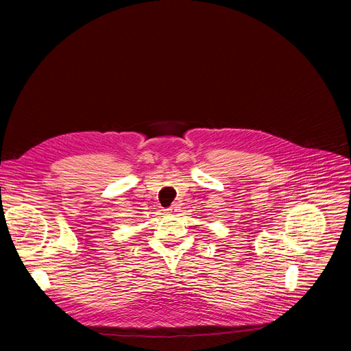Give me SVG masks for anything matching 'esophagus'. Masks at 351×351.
I'll return each instance as SVG.
<instances>
[{
    "label": "esophagus",
    "mask_w": 351,
    "mask_h": 351,
    "mask_svg": "<svg viewBox=\"0 0 351 351\" xmlns=\"http://www.w3.org/2000/svg\"><path fill=\"white\" fill-rule=\"evenodd\" d=\"M178 210V205H173L172 208H169V209H166V212L168 213H175Z\"/></svg>",
    "instance_id": "obj_1"
}]
</instances>
